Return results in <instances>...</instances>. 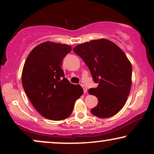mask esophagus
Returning <instances> with one entry per match:
<instances>
[{"mask_svg": "<svg viewBox=\"0 0 154 154\" xmlns=\"http://www.w3.org/2000/svg\"><path fill=\"white\" fill-rule=\"evenodd\" d=\"M81 86H82V88H83V91H84V93H87V91H88V89H87V88H86L85 86L84 85H81Z\"/></svg>", "mask_w": 154, "mask_h": 154, "instance_id": "34e87169", "label": "esophagus"}]
</instances>
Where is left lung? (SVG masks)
I'll use <instances>...</instances> for the list:
<instances>
[{"mask_svg":"<svg viewBox=\"0 0 154 154\" xmlns=\"http://www.w3.org/2000/svg\"><path fill=\"white\" fill-rule=\"evenodd\" d=\"M73 51L85 61L94 82L98 83V87L88 91L98 100L91 113L100 118L115 115L126 103L132 84V65L126 55L106 39L79 44Z\"/></svg>","mask_w":154,"mask_h":154,"instance_id":"obj_1","label":"left lung"}]
</instances>
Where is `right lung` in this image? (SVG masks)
I'll list each match as a JSON object with an SVG mask.
<instances>
[{"instance_id":"obj_1","label":"right lung","mask_w":154,"mask_h":154,"mask_svg":"<svg viewBox=\"0 0 154 154\" xmlns=\"http://www.w3.org/2000/svg\"><path fill=\"white\" fill-rule=\"evenodd\" d=\"M71 51L70 45L45 42L31 51L24 63L23 88L35 109L48 119L69 117L83 94L82 87L70 83L61 69L63 59Z\"/></svg>"}]
</instances>
